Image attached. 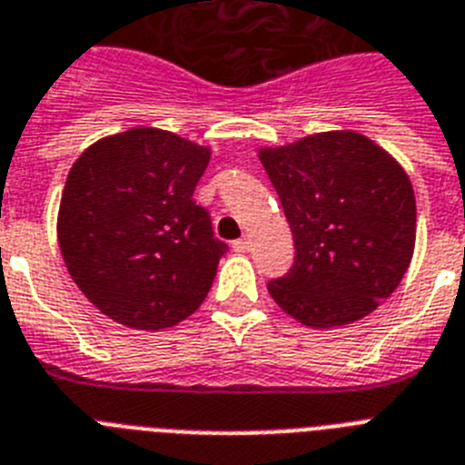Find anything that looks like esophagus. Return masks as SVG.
<instances>
[{
	"instance_id": "obj_1",
	"label": "esophagus",
	"mask_w": 465,
	"mask_h": 465,
	"mask_svg": "<svg viewBox=\"0 0 465 465\" xmlns=\"http://www.w3.org/2000/svg\"><path fill=\"white\" fill-rule=\"evenodd\" d=\"M232 248H233V251H236V252H248V248H251V239H248V236H243V239L233 241Z\"/></svg>"
}]
</instances>
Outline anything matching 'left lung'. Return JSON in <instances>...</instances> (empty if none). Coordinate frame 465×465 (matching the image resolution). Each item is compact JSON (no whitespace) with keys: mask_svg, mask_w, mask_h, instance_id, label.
Instances as JSON below:
<instances>
[{"mask_svg":"<svg viewBox=\"0 0 465 465\" xmlns=\"http://www.w3.org/2000/svg\"><path fill=\"white\" fill-rule=\"evenodd\" d=\"M292 226L296 258L267 284L305 327L330 330L375 311L401 284L416 248L409 173L356 131H324L258 153Z\"/></svg>","mask_w":465,"mask_h":465,"instance_id":"8db88e82","label":"left lung"}]
</instances>
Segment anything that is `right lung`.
<instances>
[{
	"label": "right lung",
	"instance_id": "obj_1",
	"mask_svg": "<svg viewBox=\"0 0 465 465\" xmlns=\"http://www.w3.org/2000/svg\"><path fill=\"white\" fill-rule=\"evenodd\" d=\"M210 147L162 128L107 135L74 162L56 239L83 296L131 330H167L193 315L226 243L193 191Z\"/></svg>",
	"mask_w": 465,
	"mask_h": 465
}]
</instances>
